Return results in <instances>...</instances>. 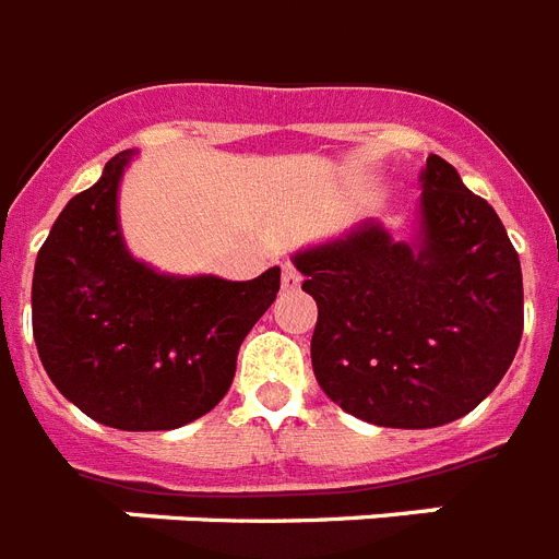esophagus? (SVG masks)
I'll return each mask as SVG.
<instances>
[{
    "label": "esophagus",
    "instance_id": "obj_1",
    "mask_svg": "<svg viewBox=\"0 0 559 559\" xmlns=\"http://www.w3.org/2000/svg\"><path fill=\"white\" fill-rule=\"evenodd\" d=\"M299 283H302V276H299L297 265H294V262H285V265H283V288L294 290V288H299Z\"/></svg>",
    "mask_w": 559,
    "mask_h": 559
}]
</instances>
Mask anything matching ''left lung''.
<instances>
[{"label":"left lung","mask_w":559,"mask_h":559,"mask_svg":"<svg viewBox=\"0 0 559 559\" xmlns=\"http://www.w3.org/2000/svg\"><path fill=\"white\" fill-rule=\"evenodd\" d=\"M418 180L413 240L365 221L294 254L319 308V388L350 416L395 429L472 413L523 336L520 257L495 209L438 155Z\"/></svg>","instance_id":"8db88e82"}]
</instances>
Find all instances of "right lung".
I'll use <instances>...</instances> for the list:
<instances>
[{"mask_svg": "<svg viewBox=\"0 0 559 559\" xmlns=\"http://www.w3.org/2000/svg\"><path fill=\"white\" fill-rule=\"evenodd\" d=\"M132 155L107 160L52 223L33 271V338L50 381L84 416L152 432L221 404L242 338L276 299L280 269L231 283L135 260L118 223Z\"/></svg>", "mask_w": 559, "mask_h": 559, "instance_id": "obj_1", "label": "right lung"}]
</instances>
